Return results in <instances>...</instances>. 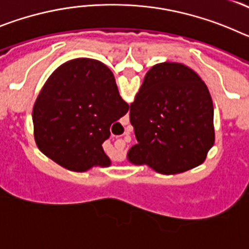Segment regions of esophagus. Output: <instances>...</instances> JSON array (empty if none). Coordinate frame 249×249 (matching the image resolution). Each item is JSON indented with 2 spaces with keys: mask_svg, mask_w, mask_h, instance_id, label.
Here are the masks:
<instances>
[{
  "mask_svg": "<svg viewBox=\"0 0 249 249\" xmlns=\"http://www.w3.org/2000/svg\"><path fill=\"white\" fill-rule=\"evenodd\" d=\"M124 146H126V142H124V141H122V140L117 141V148L123 149L124 148Z\"/></svg>",
  "mask_w": 249,
  "mask_h": 249,
  "instance_id": "34e87169",
  "label": "esophagus"
}]
</instances>
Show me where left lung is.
<instances>
[{"label": "left lung", "mask_w": 249, "mask_h": 249, "mask_svg": "<svg viewBox=\"0 0 249 249\" xmlns=\"http://www.w3.org/2000/svg\"><path fill=\"white\" fill-rule=\"evenodd\" d=\"M129 121L137 144L128 151V160L162 175L199 166L214 143L210 91L182 63H158L147 72L131 103Z\"/></svg>", "instance_id": "left-lung-1"}]
</instances>
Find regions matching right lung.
Segmentation results:
<instances>
[{"mask_svg":"<svg viewBox=\"0 0 249 249\" xmlns=\"http://www.w3.org/2000/svg\"><path fill=\"white\" fill-rule=\"evenodd\" d=\"M128 108L107 66L71 59L48 77L35 102V141L43 155L70 171L108 167L102 143Z\"/></svg>","mask_w":249,"mask_h":249,"instance_id":"1","label":"right lung"}]
</instances>
